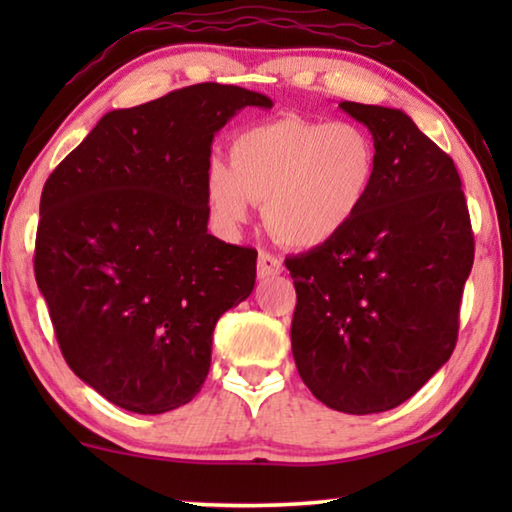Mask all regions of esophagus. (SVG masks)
<instances>
[{
	"label": "esophagus",
	"instance_id": "34e87169",
	"mask_svg": "<svg viewBox=\"0 0 512 512\" xmlns=\"http://www.w3.org/2000/svg\"><path fill=\"white\" fill-rule=\"evenodd\" d=\"M282 273V259L277 255L266 253V250H259L257 255V275L266 280V277H275Z\"/></svg>",
	"mask_w": 512,
	"mask_h": 512
}]
</instances>
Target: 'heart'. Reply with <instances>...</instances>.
<instances>
[{
  "instance_id": "1",
  "label": "heart",
  "mask_w": 512,
  "mask_h": 512,
  "mask_svg": "<svg viewBox=\"0 0 512 512\" xmlns=\"http://www.w3.org/2000/svg\"><path fill=\"white\" fill-rule=\"evenodd\" d=\"M232 164L205 167L216 223L237 230L266 201V221L284 244L323 246L345 232L377 183L372 135L350 121L282 117L248 128L230 146Z\"/></svg>"
}]
</instances>
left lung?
<instances>
[{
  "label": "left lung",
  "mask_w": 512,
  "mask_h": 512,
  "mask_svg": "<svg viewBox=\"0 0 512 512\" xmlns=\"http://www.w3.org/2000/svg\"><path fill=\"white\" fill-rule=\"evenodd\" d=\"M377 144V183L339 237L287 257L291 350L329 409L368 415L409 400L452 357L474 262L461 176L402 110L341 101Z\"/></svg>",
  "instance_id": "left-lung-1"
}]
</instances>
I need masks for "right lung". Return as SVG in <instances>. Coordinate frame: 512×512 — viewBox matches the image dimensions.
I'll return each instance as SVG.
<instances>
[{"label":"right lung","mask_w":512,"mask_h":512,"mask_svg":"<svg viewBox=\"0 0 512 512\" xmlns=\"http://www.w3.org/2000/svg\"><path fill=\"white\" fill-rule=\"evenodd\" d=\"M246 106L273 101L198 83L112 110L42 189L33 266L60 352L121 409L192 402L216 320L253 293L257 250L207 232L205 196L214 135Z\"/></svg>","instance_id":"obj_1"}]
</instances>
